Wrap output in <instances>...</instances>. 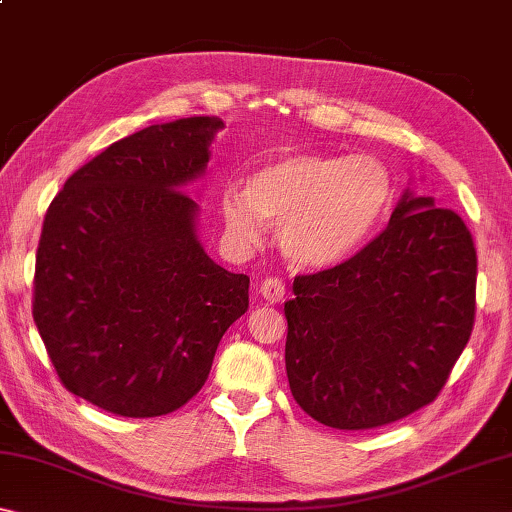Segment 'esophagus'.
I'll list each match as a JSON object with an SVG mask.
<instances>
[{"mask_svg":"<svg viewBox=\"0 0 512 512\" xmlns=\"http://www.w3.org/2000/svg\"><path fill=\"white\" fill-rule=\"evenodd\" d=\"M259 293H262V298H266L268 302H280L284 298V293H287V284H284L282 277H266L262 287H259Z\"/></svg>","mask_w":512,"mask_h":512,"instance_id":"obj_1","label":"esophagus"}]
</instances>
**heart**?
Listing matches in <instances>:
<instances>
[{"mask_svg":"<svg viewBox=\"0 0 512 512\" xmlns=\"http://www.w3.org/2000/svg\"><path fill=\"white\" fill-rule=\"evenodd\" d=\"M219 203L241 244H257L266 219L280 223L282 248L293 262L325 268L372 235L393 203V180L370 155L296 153L257 169L248 187H223Z\"/></svg>","mask_w":512,"mask_h":512,"instance_id":"obj_1","label":"heart"}]
</instances>
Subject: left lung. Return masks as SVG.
I'll return each mask as SVG.
<instances>
[{"instance_id":"obj_1","label":"left lung","mask_w":512,"mask_h":512,"mask_svg":"<svg viewBox=\"0 0 512 512\" xmlns=\"http://www.w3.org/2000/svg\"><path fill=\"white\" fill-rule=\"evenodd\" d=\"M287 316L293 400L332 429H375L436 400L470 341L476 250L461 216L404 194L386 230L296 275Z\"/></svg>"}]
</instances>
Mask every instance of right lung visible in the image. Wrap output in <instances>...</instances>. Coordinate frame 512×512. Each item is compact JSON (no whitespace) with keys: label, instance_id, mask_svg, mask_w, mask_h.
I'll return each mask as SVG.
<instances>
[{"label":"right lung","instance_id":"add662e5","mask_svg":"<svg viewBox=\"0 0 512 512\" xmlns=\"http://www.w3.org/2000/svg\"><path fill=\"white\" fill-rule=\"evenodd\" d=\"M223 121L189 117L110 144L67 178L42 223L33 320L69 393L124 418L185 406L248 309V275L196 237L201 176Z\"/></svg>","mask_w":512,"mask_h":512}]
</instances>
